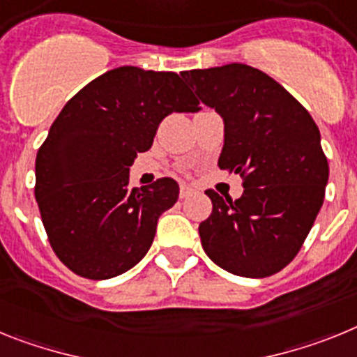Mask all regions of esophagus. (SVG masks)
I'll use <instances>...</instances> for the list:
<instances>
[{"label": "esophagus", "instance_id": "1", "mask_svg": "<svg viewBox=\"0 0 357 357\" xmlns=\"http://www.w3.org/2000/svg\"><path fill=\"white\" fill-rule=\"evenodd\" d=\"M192 194H194V190H192L190 187H187V185H181V188H179V197H181V199H187V197H190Z\"/></svg>", "mask_w": 357, "mask_h": 357}]
</instances>
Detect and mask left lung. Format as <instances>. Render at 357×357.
<instances>
[{
	"label": "left lung",
	"mask_w": 357,
	"mask_h": 357,
	"mask_svg": "<svg viewBox=\"0 0 357 357\" xmlns=\"http://www.w3.org/2000/svg\"><path fill=\"white\" fill-rule=\"evenodd\" d=\"M183 77L222 116L219 169L241 174L244 187L235 201L206 190L213 208L199 225L204 253L238 277L275 275L300 252L324 204L328 163L318 126L287 89L248 64Z\"/></svg>",
	"instance_id": "1"
}]
</instances>
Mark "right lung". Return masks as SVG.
Returning <instances> with one entry per match:
<instances>
[{"mask_svg": "<svg viewBox=\"0 0 357 357\" xmlns=\"http://www.w3.org/2000/svg\"><path fill=\"white\" fill-rule=\"evenodd\" d=\"M174 71L122 66L70 98L36 158V199L50 246L73 273L119 277L145 257L158 217L178 201L172 178L129 188V167L170 113L199 102Z\"/></svg>", "mask_w": 357, "mask_h": 357, "instance_id": "right-lung-1", "label": "right lung"}]
</instances>
